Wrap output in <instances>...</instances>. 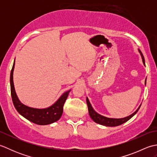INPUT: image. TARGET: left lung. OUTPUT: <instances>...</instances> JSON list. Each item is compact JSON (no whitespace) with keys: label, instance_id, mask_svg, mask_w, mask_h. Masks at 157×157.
<instances>
[{"label":"left lung","instance_id":"8db88e82","mask_svg":"<svg viewBox=\"0 0 157 157\" xmlns=\"http://www.w3.org/2000/svg\"><path fill=\"white\" fill-rule=\"evenodd\" d=\"M139 52H140V54L142 55V61L144 65H145V61H144V58L143 56L142 52L140 51L139 50ZM145 84H146V82H145ZM86 102H87V105H88V112H89V115L90 117L92 118V119L94 121L95 123H97L98 124H101L102 125H105V126H109V127H115V126H118L123 124V123H125L126 121H128L129 119H131L133 116H134L136 113L138 111L139 109L140 108V106H139V108L136 110V111L132 114L131 115H129L128 117H126L125 118H121V119H112V118H108L106 117L102 116L101 115H99L98 113H96L93 108L92 107V106L90 103V101L88 98H86Z\"/></svg>","mask_w":157,"mask_h":157}]
</instances>
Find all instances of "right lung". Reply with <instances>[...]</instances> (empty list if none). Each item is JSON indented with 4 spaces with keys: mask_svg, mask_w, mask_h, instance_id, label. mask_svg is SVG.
I'll return each mask as SVG.
<instances>
[{
    "mask_svg": "<svg viewBox=\"0 0 157 157\" xmlns=\"http://www.w3.org/2000/svg\"><path fill=\"white\" fill-rule=\"evenodd\" d=\"M15 67V61L13 63V67L10 76V83H11V94L13 103L17 111L23 117L27 119L38 125H48L54 123L61 118L63 112V105L65 104L67 98L69 95L70 90L65 92L54 105L48 108L44 109H38L29 107V106L23 105L19 101L15 93L14 84H13V74Z\"/></svg>",
    "mask_w": 157,
    "mask_h": 157,
    "instance_id": "1",
    "label": "right lung"
}]
</instances>
